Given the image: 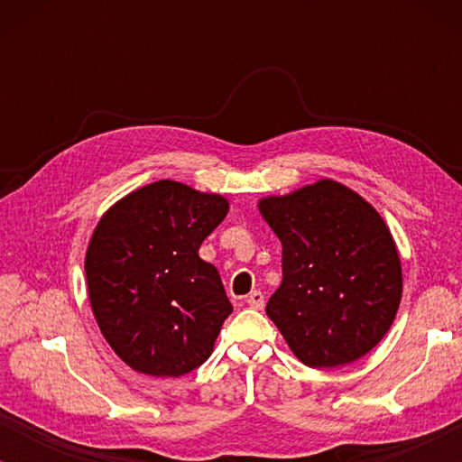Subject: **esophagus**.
Masks as SVG:
<instances>
[{
  "label": "esophagus",
  "mask_w": 462,
  "mask_h": 462,
  "mask_svg": "<svg viewBox=\"0 0 462 462\" xmlns=\"http://www.w3.org/2000/svg\"><path fill=\"white\" fill-rule=\"evenodd\" d=\"M245 302L252 309H263L264 307V294L261 292V290H254V292H250L248 296H245Z\"/></svg>",
  "instance_id": "obj_1"
}]
</instances>
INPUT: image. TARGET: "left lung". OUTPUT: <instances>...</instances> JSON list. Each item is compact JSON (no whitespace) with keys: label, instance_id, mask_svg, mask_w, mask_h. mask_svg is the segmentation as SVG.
Listing matches in <instances>:
<instances>
[{"label":"left lung","instance_id":"8db88e82","mask_svg":"<svg viewBox=\"0 0 462 462\" xmlns=\"http://www.w3.org/2000/svg\"><path fill=\"white\" fill-rule=\"evenodd\" d=\"M282 242V286L267 315L309 368L365 356L393 324L402 264L381 214L351 189L319 180L258 204Z\"/></svg>","mask_w":462,"mask_h":462}]
</instances>
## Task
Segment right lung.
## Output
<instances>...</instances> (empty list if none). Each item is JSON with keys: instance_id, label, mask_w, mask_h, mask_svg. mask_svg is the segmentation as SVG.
Here are the masks:
<instances>
[{"instance_id": "obj_1", "label": "right lung", "mask_w": 462, "mask_h": 462, "mask_svg": "<svg viewBox=\"0 0 462 462\" xmlns=\"http://www.w3.org/2000/svg\"><path fill=\"white\" fill-rule=\"evenodd\" d=\"M229 212L220 195L157 180L100 218L88 245L94 318L113 351L151 376H182L210 357L233 307L199 245Z\"/></svg>"}]
</instances>
